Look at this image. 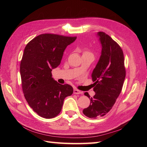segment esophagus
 <instances>
[{"instance_id":"esophagus-1","label":"esophagus","mask_w":147,"mask_h":147,"mask_svg":"<svg viewBox=\"0 0 147 147\" xmlns=\"http://www.w3.org/2000/svg\"><path fill=\"white\" fill-rule=\"evenodd\" d=\"M83 92L80 91L78 90H77V89H74V94H82Z\"/></svg>"}]
</instances>
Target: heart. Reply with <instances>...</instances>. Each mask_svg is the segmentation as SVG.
<instances>
[{
  "label": "heart",
  "mask_w": 147,
  "mask_h": 147,
  "mask_svg": "<svg viewBox=\"0 0 147 147\" xmlns=\"http://www.w3.org/2000/svg\"><path fill=\"white\" fill-rule=\"evenodd\" d=\"M84 53H89L88 51H84V53H83V54H84Z\"/></svg>",
  "instance_id": "obj_1"
}]
</instances>
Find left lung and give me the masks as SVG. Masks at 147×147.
<instances>
[{"mask_svg":"<svg viewBox=\"0 0 147 147\" xmlns=\"http://www.w3.org/2000/svg\"><path fill=\"white\" fill-rule=\"evenodd\" d=\"M102 45L100 59L92 73L96 94L90 98V105L83 113L90 118L104 117L112 109L121 91L126 77L124 55L121 48L109 35L99 32ZM84 95L89 98L88 92Z\"/></svg>","mask_w":147,"mask_h":147,"instance_id":"1","label":"left lung"}]
</instances>
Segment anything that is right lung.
Here are the masks:
<instances>
[{
  "label": "right lung",
  "mask_w": 147,
  "mask_h": 147,
  "mask_svg": "<svg viewBox=\"0 0 147 147\" xmlns=\"http://www.w3.org/2000/svg\"><path fill=\"white\" fill-rule=\"evenodd\" d=\"M77 37L43 34L26 45L20 63L21 85L28 104L40 117L50 119L61 111L64 100L72 94L73 88L52 78L66 47Z\"/></svg>",
  "instance_id": "add662e5"
}]
</instances>
